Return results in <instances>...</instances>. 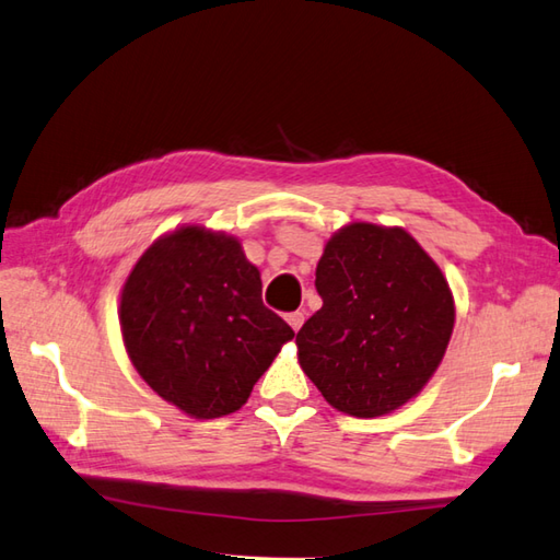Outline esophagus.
I'll return each mask as SVG.
<instances>
[{
  "label": "esophagus",
  "mask_w": 560,
  "mask_h": 560,
  "mask_svg": "<svg viewBox=\"0 0 560 560\" xmlns=\"http://www.w3.org/2000/svg\"><path fill=\"white\" fill-rule=\"evenodd\" d=\"M287 319H289V325L293 327V331H299V329L303 327V323H305V313H303V311L289 313V315H287Z\"/></svg>",
  "instance_id": "esophagus-1"
}]
</instances>
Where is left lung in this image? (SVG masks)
<instances>
[{
	"instance_id": "obj_1",
	"label": "left lung",
	"mask_w": 560,
	"mask_h": 560,
	"mask_svg": "<svg viewBox=\"0 0 560 560\" xmlns=\"http://www.w3.org/2000/svg\"><path fill=\"white\" fill-rule=\"evenodd\" d=\"M323 307L301 327L299 361L331 407L375 419L419 395L447 349L455 301L404 229L349 223L317 261Z\"/></svg>"
}]
</instances>
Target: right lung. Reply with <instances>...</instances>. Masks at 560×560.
I'll return each mask as SVG.
<instances>
[{
    "instance_id": "right-lung-1",
    "label": "right lung",
    "mask_w": 560,
    "mask_h": 560,
    "mask_svg": "<svg viewBox=\"0 0 560 560\" xmlns=\"http://www.w3.org/2000/svg\"><path fill=\"white\" fill-rule=\"evenodd\" d=\"M129 361L165 401L219 419L247 401L295 331L261 303L259 269L241 243L201 225L159 237L120 299Z\"/></svg>"
}]
</instances>
